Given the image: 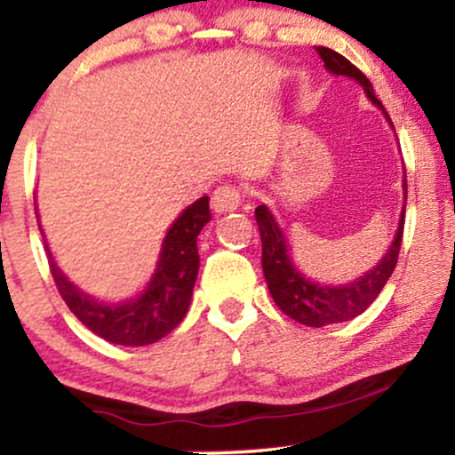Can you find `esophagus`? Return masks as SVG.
Here are the masks:
<instances>
[{"label": "esophagus", "mask_w": 455, "mask_h": 455, "mask_svg": "<svg viewBox=\"0 0 455 455\" xmlns=\"http://www.w3.org/2000/svg\"><path fill=\"white\" fill-rule=\"evenodd\" d=\"M242 204V191L235 185H220L211 196V209L215 213H224V211H233Z\"/></svg>", "instance_id": "obj_1"}]
</instances>
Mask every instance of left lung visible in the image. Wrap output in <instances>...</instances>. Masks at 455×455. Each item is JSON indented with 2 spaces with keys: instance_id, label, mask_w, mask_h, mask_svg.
<instances>
[{
  "instance_id": "8db88e82",
  "label": "left lung",
  "mask_w": 455,
  "mask_h": 455,
  "mask_svg": "<svg viewBox=\"0 0 455 455\" xmlns=\"http://www.w3.org/2000/svg\"><path fill=\"white\" fill-rule=\"evenodd\" d=\"M316 52H319L321 61H323V66L332 75H343L359 81L365 94L370 96L371 103L379 109H383L385 118L389 121L383 103L374 96L370 79L359 68L352 66L343 54L323 48V45L316 48ZM403 189H405L407 200V182H403ZM255 220L261 235V268H264L266 283H268V291L273 295L275 304L279 306V310L283 315L291 316V319L310 325V328H321V325L341 323V321L355 319L363 310H368L371 301L380 295L383 286L387 283L389 275L396 268L398 251H401L403 242V228H405L403 227L405 224V209H403L401 222H398L396 237H394L392 246H389L383 259L374 268L368 270L363 277L355 279V282L346 283V286H321V283L310 282L308 277H304L291 261L286 237H283L282 228L277 227V222H275V218L264 204H259L255 209Z\"/></svg>"
}]
</instances>
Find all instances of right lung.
Instances as JSON below:
<instances>
[{
	"label": "right lung",
	"instance_id": "obj_1",
	"mask_svg": "<svg viewBox=\"0 0 455 455\" xmlns=\"http://www.w3.org/2000/svg\"><path fill=\"white\" fill-rule=\"evenodd\" d=\"M211 220L209 198L202 196L187 206L180 218L172 224L163 242L158 266L136 299L123 304H99L75 286L54 264L48 244L50 273L57 283L59 295L81 323L94 334L118 346H149L167 337L189 310L194 283L198 277V235Z\"/></svg>",
	"mask_w": 455,
	"mask_h": 455
}]
</instances>
